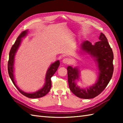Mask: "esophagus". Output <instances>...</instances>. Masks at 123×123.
Segmentation results:
<instances>
[{"instance_id": "obj_1", "label": "esophagus", "mask_w": 123, "mask_h": 123, "mask_svg": "<svg viewBox=\"0 0 123 123\" xmlns=\"http://www.w3.org/2000/svg\"><path fill=\"white\" fill-rule=\"evenodd\" d=\"M69 62H70V59L68 58H64L63 59V60H62V62L64 64L68 63H69Z\"/></svg>"}]
</instances>
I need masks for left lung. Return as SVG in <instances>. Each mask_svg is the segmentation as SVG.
I'll return each mask as SVG.
<instances>
[{
    "instance_id": "1",
    "label": "left lung",
    "mask_w": 123,
    "mask_h": 123,
    "mask_svg": "<svg viewBox=\"0 0 123 123\" xmlns=\"http://www.w3.org/2000/svg\"><path fill=\"white\" fill-rule=\"evenodd\" d=\"M99 41L92 44L89 41H85L80 46V52L88 54L92 57L98 69V78L92 86L82 88L77 85L80 79V70L78 67L67 68L68 83L70 90L78 97L82 99H91L99 95L103 91L112 77L114 71V54L105 35L100 33Z\"/></svg>"
}]
</instances>
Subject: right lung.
I'll use <instances>...</instances> for the list:
<instances>
[{
    "label": "right lung",
    "mask_w": 123,
    "mask_h": 123,
    "mask_svg": "<svg viewBox=\"0 0 123 123\" xmlns=\"http://www.w3.org/2000/svg\"><path fill=\"white\" fill-rule=\"evenodd\" d=\"M28 32V30H27L22 32L21 34L18 36L16 41H15L14 44L12 46L11 49H10L9 54V61L8 62V71L9 77L11 79L12 83H14L15 87L17 88V89L19 90V92L22 95L27 97L28 98H38L45 96L50 90L52 86L51 78L58 69L60 65V61L59 60H57L56 61L51 64L50 67L49 68L46 73L44 85L43 86V87L41 88L40 89L35 91L34 92L29 93L26 92L18 88V86L16 85V83L14 77L15 56L20 44L22 43V39L27 35Z\"/></svg>",
    "instance_id": "right-lung-1"
}]
</instances>
